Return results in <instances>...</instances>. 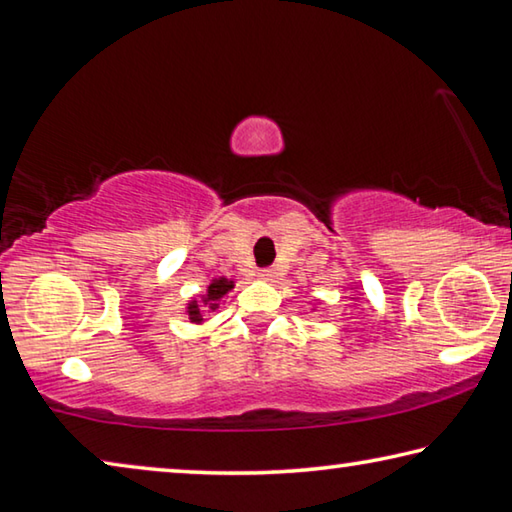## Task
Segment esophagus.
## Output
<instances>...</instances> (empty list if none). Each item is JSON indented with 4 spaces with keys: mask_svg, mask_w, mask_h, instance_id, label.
<instances>
[{
    "mask_svg": "<svg viewBox=\"0 0 512 512\" xmlns=\"http://www.w3.org/2000/svg\"><path fill=\"white\" fill-rule=\"evenodd\" d=\"M257 277H262V280H268V277H273V271H271V268H262V271L257 273Z\"/></svg>",
    "mask_w": 512,
    "mask_h": 512,
    "instance_id": "esophagus-1",
    "label": "esophagus"
}]
</instances>
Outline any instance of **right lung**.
<instances>
[{"instance_id":"1","label":"right lung","mask_w":512,"mask_h":512,"mask_svg":"<svg viewBox=\"0 0 512 512\" xmlns=\"http://www.w3.org/2000/svg\"><path fill=\"white\" fill-rule=\"evenodd\" d=\"M232 287H235V282L225 280V277H219V280H212V284H210V287H207V293L201 298V302H198V300L189 302V307H187L189 320H192V323H201V320H203V316H201L203 307L212 309V311L219 309V300H221V298L225 296V293H228Z\"/></svg>"}]
</instances>
